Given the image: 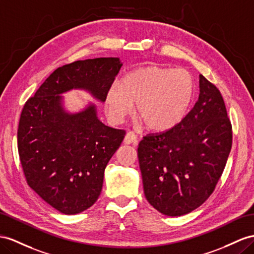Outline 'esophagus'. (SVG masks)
<instances>
[{"mask_svg": "<svg viewBox=\"0 0 254 254\" xmlns=\"http://www.w3.org/2000/svg\"><path fill=\"white\" fill-rule=\"evenodd\" d=\"M125 144H127V145H129V144H136V142H137V137H136V135H135V133L134 132H127V135H126V137H125Z\"/></svg>", "mask_w": 254, "mask_h": 254, "instance_id": "esophagus-1", "label": "esophagus"}]
</instances>
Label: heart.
I'll list each match as a JSON object with an SVG mask.
<instances>
[{
    "mask_svg": "<svg viewBox=\"0 0 254 254\" xmlns=\"http://www.w3.org/2000/svg\"><path fill=\"white\" fill-rule=\"evenodd\" d=\"M194 96L193 76L184 68L145 66L129 71L121 81L113 83L105 97L106 113L115 123L132 114L146 128L165 132L185 119Z\"/></svg>",
    "mask_w": 254,
    "mask_h": 254,
    "instance_id": "1",
    "label": "heart"
}]
</instances>
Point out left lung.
I'll return each mask as SVG.
<instances>
[{"instance_id": "8db88e82", "label": "left lung", "mask_w": 254, "mask_h": 254, "mask_svg": "<svg viewBox=\"0 0 254 254\" xmlns=\"http://www.w3.org/2000/svg\"><path fill=\"white\" fill-rule=\"evenodd\" d=\"M232 125L219 89L199 75V95L177 127L138 145L147 200L165 216L196 209L210 196L232 148Z\"/></svg>"}]
</instances>
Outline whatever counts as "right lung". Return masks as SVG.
<instances>
[{"label":"right lung","mask_w":254,"mask_h":254,"mask_svg":"<svg viewBox=\"0 0 254 254\" xmlns=\"http://www.w3.org/2000/svg\"><path fill=\"white\" fill-rule=\"evenodd\" d=\"M121 66L119 58L63 65L23 106L17 140L25 179L32 190L64 214L79 213L99 198L104 171L126 131L102 123L94 104L79 113H67L60 94L80 89L105 102Z\"/></svg>","instance_id":"obj_1"}]
</instances>
